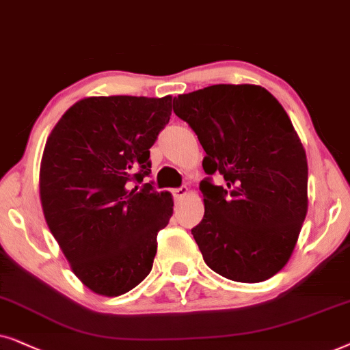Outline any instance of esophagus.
Here are the masks:
<instances>
[{"label": "esophagus", "mask_w": 350, "mask_h": 350, "mask_svg": "<svg viewBox=\"0 0 350 350\" xmlns=\"http://www.w3.org/2000/svg\"><path fill=\"white\" fill-rule=\"evenodd\" d=\"M187 192H189V189L185 187V185H183V187H178V189H172L171 190V193H172V197H174V200L184 198L185 195H187Z\"/></svg>", "instance_id": "1"}]
</instances>
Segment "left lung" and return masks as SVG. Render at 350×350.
<instances>
[{
    "label": "left lung",
    "mask_w": 350,
    "mask_h": 350,
    "mask_svg": "<svg viewBox=\"0 0 350 350\" xmlns=\"http://www.w3.org/2000/svg\"><path fill=\"white\" fill-rule=\"evenodd\" d=\"M172 109L206 152L204 216L192 229L204 262L234 282L273 277L307 214V158L286 111L253 85L203 88L174 97Z\"/></svg>",
    "instance_id": "1"
}]
</instances>
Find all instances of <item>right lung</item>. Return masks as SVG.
Instances as JSON below:
<instances>
[{
    "instance_id": "right-lung-1",
    "label": "right lung",
    "mask_w": 350,
    "mask_h": 350,
    "mask_svg": "<svg viewBox=\"0 0 350 350\" xmlns=\"http://www.w3.org/2000/svg\"><path fill=\"white\" fill-rule=\"evenodd\" d=\"M171 110V96L88 97L65 111L46 141L44 219L75 275L97 295H124L150 273L172 198L143 183Z\"/></svg>"
}]
</instances>
